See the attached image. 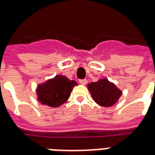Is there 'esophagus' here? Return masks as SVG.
Wrapping results in <instances>:
<instances>
[{
  "label": "esophagus",
  "instance_id": "1",
  "mask_svg": "<svg viewBox=\"0 0 155 155\" xmlns=\"http://www.w3.org/2000/svg\"><path fill=\"white\" fill-rule=\"evenodd\" d=\"M79 82L82 84V85H85L87 84V79H81V80H79Z\"/></svg>",
  "mask_w": 155,
  "mask_h": 155
}]
</instances>
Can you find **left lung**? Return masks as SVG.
Listing matches in <instances>:
<instances>
[{
  "mask_svg": "<svg viewBox=\"0 0 155 155\" xmlns=\"http://www.w3.org/2000/svg\"><path fill=\"white\" fill-rule=\"evenodd\" d=\"M87 88L95 102L106 107H112L118 101L122 94V91L117 88L113 82H109L107 78L89 83Z\"/></svg>",
  "mask_w": 155,
  "mask_h": 155,
  "instance_id": "1",
  "label": "left lung"
}]
</instances>
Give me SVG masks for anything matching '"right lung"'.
<instances>
[{
	"mask_svg": "<svg viewBox=\"0 0 155 155\" xmlns=\"http://www.w3.org/2000/svg\"><path fill=\"white\" fill-rule=\"evenodd\" d=\"M77 85L78 83L73 80L63 75H56L54 78L38 85L36 89L38 100L50 107H59L68 101L73 87Z\"/></svg>",
	"mask_w": 155,
	"mask_h": 155,
	"instance_id": "obj_1",
	"label": "right lung"
}]
</instances>
